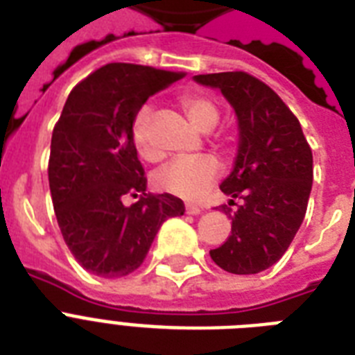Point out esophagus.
Masks as SVG:
<instances>
[{"label": "esophagus", "mask_w": 355, "mask_h": 355, "mask_svg": "<svg viewBox=\"0 0 355 355\" xmlns=\"http://www.w3.org/2000/svg\"><path fill=\"white\" fill-rule=\"evenodd\" d=\"M200 211H202V208H200V206L186 205V214H189V216H199Z\"/></svg>", "instance_id": "34e87169"}]
</instances>
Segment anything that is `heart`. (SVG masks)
<instances>
[{
	"label": "heart",
	"instance_id": "heart-1",
	"mask_svg": "<svg viewBox=\"0 0 355 355\" xmlns=\"http://www.w3.org/2000/svg\"><path fill=\"white\" fill-rule=\"evenodd\" d=\"M189 121L199 130H211L219 121V108L210 97L202 94H184L178 99ZM153 108L141 107L132 121V144L138 155L147 162H158L162 149L150 136ZM221 175V164L208 155L175 158L155 175V186L160 191L171 193L184 200H199L206 195Z\"/></svg>",
	"mask_w": 355,
	"mask_h": 355
}]
</instances>
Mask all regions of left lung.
Returning <instances> with one entry per match:
<instances>
[{"instance_id":"obj_1","label":"left lung","mask_w":355,"mask_h":355,"mask_svg":"<svg viewBox=\"0 0 355 355\" xmlns=\"http://www.w3.org/2000/svg\"><path fill=\"white\" fill-rule=\"evenodd\" d=\"M195 83L221 90L237 116L239 144L223 193L243 199L223 206L232 234L211 259L232 275H256L284 256L302 225L313 184V155L302 127L275 90L245 71L195 75Z\"/></svg>"}]
</instances>
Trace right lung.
Listing matches in <instances>:
<instances>
[{"label":"right lung","mask_w":355,"mask_h":355,"mask_svg":"<svg viewBox=\"0 0 355 355\" xmlns=\"http://www.w3.org/2000/svg\"><path fill=\"white\" fill-rule=\"evenodd\" d=\"M184 73L114 62L80 80L53 128L49 189L64 241L86 270L103 278L144 263L162 223L184 216L175 195L145 193L132 121L145 101ZM125 194L140 195L125 207Z\"/></svg>","instance_id":"add662e5"}]
</instances>
